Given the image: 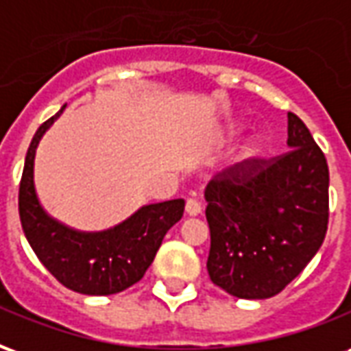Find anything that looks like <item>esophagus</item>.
<instances>
[{"mask_svg": "<svg viewBox=\"0 0 351 351\" xmlns=\"http://www.w3.org/2000/svg\"><path fill=\"white\" fill-rule=\"evenodd\" d=\"M186 214L188 216H197V214H201V203L195 201V199H188L186 201Z\"/></svg>", "mask_w": 351, "mask_h": 351, "instance_id": "34e87169", "label": "esophagus"}]
</instances>
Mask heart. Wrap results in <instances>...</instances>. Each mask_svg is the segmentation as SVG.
I'll use <instances>...</instances> for the list:
<instances>
[{"instance_id":"obj_1","label":"heart","mask_w":351,"mask_h":351,"mask_svg":"<svg viewBox=\"0 0 351 351\" xmlns=\"http://www.w3.org/2000/svg\"><path fill=\"white\" fill-rule=\"evenodd\" d=\"M239 133H241V128L233 125V128L229 130L228 137L233 138L237 137ZM261 154H263V143H261L259 138H252V141H248V143L241 148L239 158H237V163H239L241 167H250V165H254V163L261 158Z\"/></svg>"}]
</instances>
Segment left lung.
I'll use <instances>...</instances> for the list:
<instances>
[{
	"label": "left lung",
	"mask_w": 351,
	"mask_h": 351,
	"mask_svg": "<svg viewBox=\"0 0 351 351\" xmlns=\"http://www.w3.org/2000/svg\"><path fill=\"white\" fill-rule=\"evenodd\" d=\"M289 152L229 169L206 186L208 276L239 299H269L324 243L329 167L299 116L287 112Z\"/></svg>",
	"instance_id": "left-lung-1"
}]
</instances>
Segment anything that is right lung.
<instances>
[{
    "label": "right lung",
    "mask_w": 351,
    "mask_h": 351,
    "mask_svg": "<svg viewBox=\"0 0 351 351\" xmlns=\"http://www.w3.org/2000/svg\"><path fill=\"white\" fill-rule=\"evenodd\" d=\"M65 107L35 131L20 180L19 210L27 243L54 278L77 293H120L145 276L169 229L182 218L184 199L138 208L105 231H77L43 208L34 182L35 152L43 135Z\"/></svg>",
    "instance_id": "obj_1"
}]
</instances>
